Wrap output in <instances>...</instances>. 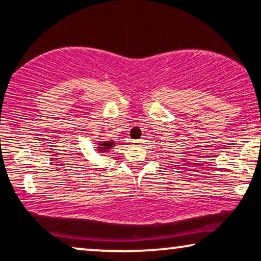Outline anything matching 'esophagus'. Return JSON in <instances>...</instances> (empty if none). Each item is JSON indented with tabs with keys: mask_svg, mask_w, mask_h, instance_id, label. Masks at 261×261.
<instances>
[{
	"mask_svg": "<svg viewBox=\"0 0 261 261\" xmlns=\"http://www.w3.org/2000/svg\"><path fill=\"white\" fill-rule=\"evenodd\" d=\"M134 143L136 144V146H140V144L142 143V140H136V141H134Z\"/></svg>",
	"mask_w": 261,
	"mask_h": 261,
	"instance_id": "1",
	"label": "esophagus"
}]
</instances>
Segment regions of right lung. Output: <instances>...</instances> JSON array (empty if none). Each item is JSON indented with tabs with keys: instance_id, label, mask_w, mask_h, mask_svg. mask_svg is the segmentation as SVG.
<instances>
[{
	"instance_id": "obj_1",
	"label": "right lung",
	"mask_w": 261,
	"mask_h": 261,
	"mask_svg": "<svg viewBox=\"0 0 261 261\" xmlns=\"http://www.w3.org/2000/svg\"><path fill=\"white\" fill-rule=\"evenodd\" d=\"M98 144H99L98 152H105V150H108L109 148H112V147L114 146V142H112V141H107V142H102Z\"/></svg>"
}]
</instances>
